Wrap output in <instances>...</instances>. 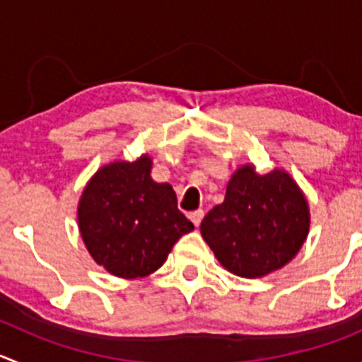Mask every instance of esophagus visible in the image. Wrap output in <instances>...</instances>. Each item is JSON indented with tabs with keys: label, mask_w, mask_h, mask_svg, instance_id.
Here are the masks:
<instances>
[{
	"label": "esophagus",
	"mask_w": 362,
	"mask_h": 362,
	"mask_svg": "<svg viewBox=\"0 0 362 362\" xmlns=\"http://www.w3.org/2000/svg\"><path fill=\"white\" fill-rule=\"evenodd\" d=\"M203 216H205V214H203V210H194V212L189 214V217H191V221H192V223H194V226H199V223H202Z\"/></svg>",
	"instance_id": "34e87169"
}]
</instances>
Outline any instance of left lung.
<instances>
[{
    "label": "left lung",
    "instance_id": "1",
    "mask_svg": "<svg viewBox=\"0 0 362 362\" xmlns=\"http://www.w3.org/2000/svg\"><path fill=\"white\" fill-rule=\"evenodd\" d=\"M203 238L221 265L242 278H262L299 252L310 230L306 198L285 171L256 175L244 166L226 196L202 221Z\"/></svg>",
    "mask_w": 362,
    "mask_h": 362
}]
</instances>
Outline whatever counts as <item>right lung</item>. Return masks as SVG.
Returning a JSON list of instances; mask_svg holds the SVG:
<instances>
[{
    "mask_svg": "<svg viewBox=\"0 0 362 362\" xmlns=\"http://www.w3.org/2000/svg\"><path fill=\"white\" fill-rule=\"evenodd\" d=\"M152 160L113 163L81 196L77 219L88 251L118 278H143L166 262L175 242L194 230L170 184L150 177Z\"/></svg>",
    "mask_w": 362,
    "mask_h": 362,
    "instance_id": "add662e5",
    "label": "right lung"
}]
</instances>
